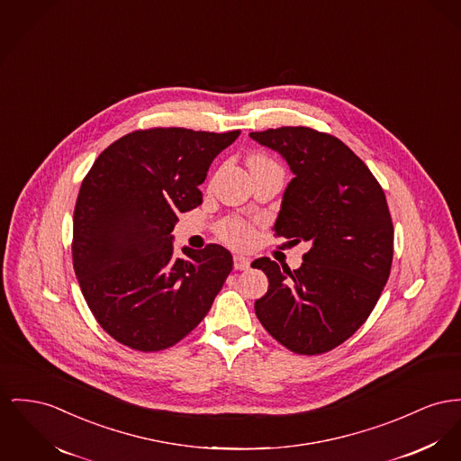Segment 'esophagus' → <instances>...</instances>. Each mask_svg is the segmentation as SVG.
<instances>
[{
	"label": "esophagus",
	"mask_w": 461,
	"mask_h": 461,
	"mask_svg": "<svg viewBox=\"0 0 461 461\" xmlns=\"http://www.w3.org/2000/svg\"><path fill=\"white\" fill-rule=\"evenodd\" d=\"M249 267V258L243 255H234V269L236 271H246Z\"/></svg>",
	"instance_id": "34e87169"
}]
</instances>
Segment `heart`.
I'll return each mask as SVG.
<instances>
[{
    "label": "heart",
    "mask_w": 461,
    "mask_h": 461,
    "mask_svg": "<svg viewBox=\"0 0 461 461\" xmlns=\"http://www.w3.org/2000/svg\"><path fill=\"white\" fill-rule=\"evenodd\" d=\"M273 160L269 157L262 154H255L249 157V167L251 166H262V164H271ZM216 234L221 241H225L227 245L234 246V248H246L251 245L253 241V227L241 218L230 216V218H223L218 227H216Z\"/></svg>",
    "instance_id": "obj_1"
}]
</instances>
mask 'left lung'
Here are the masks:
<instances>
[{"instance_id":"8db88e82","label":"left lung","mask_w":461,"mask_h":461,"mask_svg":"<svg viewBox=\"0 0 461 461\" xmlns=\"http://www.w3.org/2000/svg\"><path fill=\"white\" fill-rule=\"evenodd\" d=\"M249 136L283 155L295 175L275 236L306 241L299 269L262 257L251 267L269 279L255 303L264 329L297 355L327 353L351 338L375 306L392 269L393 221L383 186L339 138L311 127Z\"/></svg>"}]
</instances>
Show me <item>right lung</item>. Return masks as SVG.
I'll list each match as a JSON object with an SVG mask.
<instances>
[{
	"label": "right lung",
	"mask_w": 461,
	"mask_h": 461,
	"mask_svg": "<svg viewBox=\"0 0 461 461\" xmlns=\"http://www.w3.org/2000/svg\"><path fill=\"white\" fill-rule=\"evenodd\" d=\"M229 132L138 129L95 158L73 213V269L101 329L123 346L154 353L186 338L208 314L232 271L220 245L173 257L178 213L203 203L199 185Z\"/></svg>",
	"instance_id": "obj_1"
}]
</instances>
